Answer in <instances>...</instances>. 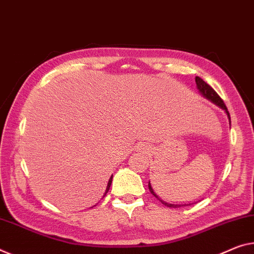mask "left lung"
<instances>
[{"instance_id":"1","label":"left lung","mask_w":254,"mask_h":254,"mask_svg":"<svg viewBox=\"0 0 254 254\" xmlns=\"http://www.w3.org/2000/svg\"><path fill=\"white\" fill-rule=\"evenodd\" d=\"M195 83H196V86H197L198 91H200V93H201L202 95H203L204 97H206V99H208V100L211 101L212 103L218 105V107H219V108H221L222 110L226 111V114H227V116H228L229 123H231V116H229V112H228V110H227V107H226V105H225L224 101L221 100V97L217 94V92L214 91V89H213L211 86H210V85L206 84L205 81H204L203 79H202V78H200V77H195ZM149 190H150L151 194H153L154 196L157 197L158 200H159L160 202H161L162 204L169 206V208H178V206H182V204H181V205H179V204H170V203H166L165 201L160 200L159 196H157V194H155V193L153 192V189H152L150 182H149ZM187 205H189V204H187Z\"/></svg>"}]
</instances>
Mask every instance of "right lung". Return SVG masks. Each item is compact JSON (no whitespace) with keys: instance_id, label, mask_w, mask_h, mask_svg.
<instances>
[{"instance_id":"right-lung-1","label":"right lung","mask_w":254,"mask_h":254,"mask_svg":"<svg viewBox=\"0 0 254 254\" xmlns=\"http://www.w3.org/2000/svg\"><path fill=\"white\" fill-rule=\"evenodd\" d=\"M111 183H112V176H111V178H110V179H109V183H108V186H107V190H105V194L108 193L109 189H110V185H111ZM105 194H104V196H105Z\"/></svg>"}]
</instances>
